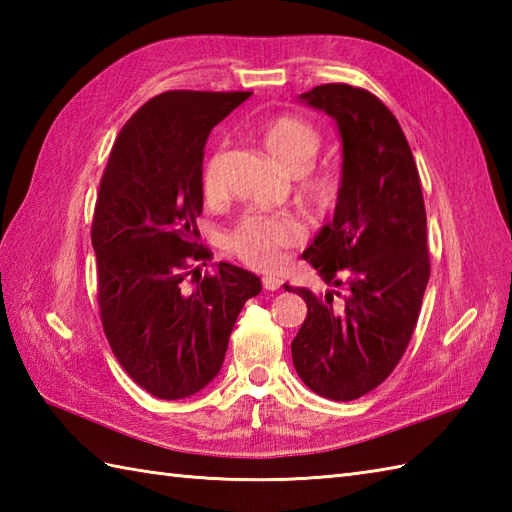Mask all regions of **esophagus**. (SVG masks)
Listing matches in <instances>:
<instances>
[{
	"label": "esophagus",
	"instance_id": "obj_1",
	"mask_svg": "<svg viewBox=\"0 0 512 512\" xmlns=\"http://www.w3.org/2000/svg\"><path fill=\"white\" fill-rule=\"evenodd\" d=\"M262 284H264L266 290H279L284 281H281L277 275H264L262 277Z\"/></svg>",
	"mask_w": 512,
	"mask_h": 512
}]
</instances>
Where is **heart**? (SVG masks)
<instances>
[{
    "label": "heart",
    "instance_id": "1",
    "mask_svg": "<svg viewBox=\"0 0 512 512\" xmlns=\"http://www.w3.org/2000/svg\"><path fill=\"white\" fill-rule=\"evenodd\" d=\"M264 145L281 167L292 173H299L312 165L314 156L321 149L319 129L297 116H277L268 121L262 129ZM200 187L204 198H217L220 195V171H217V158H206L200 173ZM303 200L317 206H328L336 195V184L330 176L312 173L301 180ZM303 228L295 215L288 213H255L246 215L231 235H228V248L244 264L266 270L275 268L284 248L295 244L301 237Z\"/></svg>",
    "mask_w": 512,
    "mask_h": 512
}]
</instances>
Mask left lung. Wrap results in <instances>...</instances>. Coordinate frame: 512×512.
Masks as SVG:
<instances>
[{
    "label": "left lung",
    "instance_id": "obj_1",
    "mask_svg": "<svg viewBox=\"0 0 512 512\" xmlns=\"http://www.w3.org/2000/svg\"><path fill=\"white\" fill-rule=\"evenodd\" d=\"M299 99L336 121L343 173L332 222L303 253L334 290L297 288L308 314L292 363L314 394L356 400L394 372L418 323L431 273L420 176L396 116L372 92L325 83Z\"/></svg>",
    "mask_w": 512,
    "mask_h": 512
}]
</instances>
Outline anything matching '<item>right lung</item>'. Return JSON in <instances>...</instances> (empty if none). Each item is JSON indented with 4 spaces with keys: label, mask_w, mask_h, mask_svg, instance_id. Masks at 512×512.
I'll use <instances>...</instances> for the list:
<instances>
[{
    "label": "right lung",
    "mask_w": 512,
    "mask_h": 512,
    "mask_svg": "<svg viewBox=\"0 0 512 512\" xmlns=\"http://www.w3.org/2000/svg\"><path fill=\"white\" fill-rule=\"evenodd\" d=\"M248 96L169 90L149 99L118 134L96 195L103 330L125 372L160 400L211 383L237 314L262 292L257 275L224 262L184 284L195 275L189 262L206 257L195 224L206 138Z\"/></svg>",
    "instance_id": "obj_1"
}]
</instances>
